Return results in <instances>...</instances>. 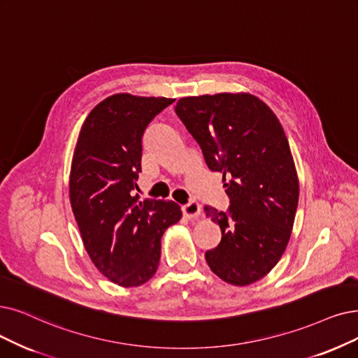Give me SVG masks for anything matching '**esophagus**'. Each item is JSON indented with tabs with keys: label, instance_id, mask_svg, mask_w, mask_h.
Masks as SVG:
<instances>
[{
	"label": "esophagus",
	"instance_id": "esophagus-1",
	"mask_svg": "<svg viewBox=\"0 0 358 358\" xmlns=\"http://www.w3.org/2000/svg\"><path fill=\"white\" fill-rule=\"evenodd\" d=\"M182 213L185 217L195 219L199 216V213H201V206H199L196 201H189L188 204L182 206Z\"/></svg>",
	"mask_w": 358,
	"mask_h": 358
}]
</instances>
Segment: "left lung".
<instances>
[{
  "label": "left lung",
  "mask_w": 358,
  "mask_h": 358,
  "mask_svg": "<svg viewBox=\"0 0 358 358\" xmlns=\"http://www.w3.org/2000/svg\"><path fill=\"white\" fill-rule=\"evenodd\" d=\"M175 111L201 147L208 169L223 173L231 199L227 211L204 207L222 231L220 244L206 252L207 264L235 287L260 280L288 245L299 195L279 119L245 92L185 96Z\"/></svg>",
  "instance_id": "obj_1"
}]
</instances>
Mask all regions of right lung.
Instances as JSON below:
<instances>
[{"mask_svg":"<svg viewBox=\"0 0 358 358\" xmlns=\"http://www.w3.org/2000/svg\"><path fill=\"white\" fill-rule=\"evenodd\" d=\"M173 101L131 94L106 98L83 122L71 160L69 195L85 250L108 280L124 288L154 276L162 236L182 217L173 201L134 195L142 135Z\"/></svg>","mask_w":358,"mask_h":358,"instance_id":"obj_1","label":"right lung"}]
</instances>
